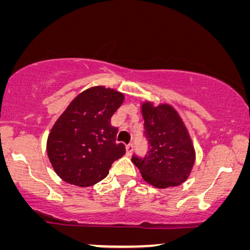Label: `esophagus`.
<instances>
[{
    "instance_id": "obj_1",
    "label": "esophagus",
    "mask_w": 250,
    "mask_h": 250,
    "mask_svg": "<svg viewBox=\"0 0 250 250\" xmlns=\"http://www.w3.org/2000/svg\"><path fill=\"white\" fill-rule=\"evenodd\" d=\"M132 152H133V145L132 144H128L127 146H126V155L130 156Z\"/></svg>"
}]
</instances>
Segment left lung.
<instances>
[{"label": "left lung", "mask_w": 250, "mask_h": 250, "mask_svg": "<svg viewBox=\"0 0 250 250\" xmlns=\"http://www.w3.org/2000/svg\"><path fill=\"white\" fill-rule=\"evenodd\" d=\"M148 155L132 158L144 181L158 189L177 187L188 180L196 161V150L183 119L168 103H141Z\"/></svg>", "instance_id": "obj_1"}]
</instances>
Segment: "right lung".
Listing matches in <instances>:
<instances>
[{
    "mask_svg": "<svg viewBox=\"0 0 250 250\" xmlns=\"http://www.w3.org/2000/svg\"><path fill=\"white\" fill-rule=\"evenodd\" d=\"M124 100L123 92L95 85L80 92L55 120L46 152L61 180L76 187L94 186L124 155V145L116 144L118 130L110 124Z\"/></svg>",
    "mask_w": 250,
    "mask_h": 250,
    "instance_id": "obj_1",
    "label": "right lung"
}]
</instances>
